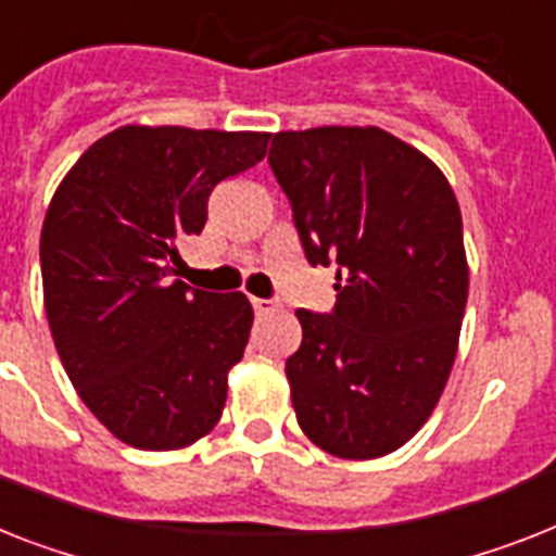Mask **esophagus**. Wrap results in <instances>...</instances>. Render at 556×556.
I'll return each instance as SVG.
<instances>
[{
	"instance_id": "esophagus-1",
	"label": "esophagus",
	"mask_w": 556,
	"mask_h": 556,
	"mask_svg": "<svg viewBox=\"0 0 556 556\" xmlns=\"http://www.w3.org/2000/svg\"><path fill=\"white\" fill-rule=\"evenodd\" d=\"M252 309L258 312V315H267V312L278 309V304H275L273 298H252Z\"/></svg>"
}]
</instances>
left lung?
I'll return each mask as SVG.
<instances>
[{
  "instance_id": "1",
  "label": "left lung",
  "mask_w": 556,
  "mask_h": 556,
  "mask_svg": "<svg viewBox=\"0 0 556 556\" xmlns=\"http://www.w3.org/2000/svg\"><path fill=\"white\" fill-rule=\"evenodd\" d=\"M269 167L312 267H334L332 312L298 309L287 357L298 426L324 452L371 460L438 406L457 355L469 267L446 176L380 127L275 132Z\"/></svg>"
}]
</instances>
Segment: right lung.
Instances as JSON below:
<instances>
[{"instance_id":"add662e5","label":"right lung","mask_w":556,"mask_h":556,"mask_svg":"<svg viewBox=\"0 0 556 556\" xmlns=\"http://www.w3.org/2000/svg\"><path fill=\"white\" fill-rule=\"evenodd\" d=\"M269 132L118 127L59 185L39 261L50 334L85 406L127 446L185 448L224 412L244 357V292L178 281V247L224 178L267 155Z\"/></svg>"}]
</instances>
